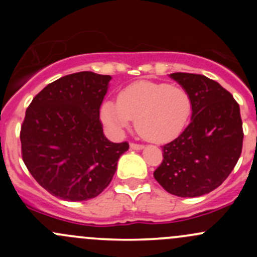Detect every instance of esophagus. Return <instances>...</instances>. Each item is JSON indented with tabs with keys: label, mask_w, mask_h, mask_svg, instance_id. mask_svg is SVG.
<instances>
[{
	"label": "esophagus",
	"mask_w": 257,
	"mask_h": 257,
	"mask_svg": "<svg viewBox=\"0 0 257 257\" xmlns=\"http://www.w3.org/2000/svg\"><path fill=\"white\" fill-rule=\"evenodd\" d=\"M143 148H144L143 145H141V144H136V143L131 144V149H133V150H142Z\"/></svg>",
	"instance_id": "1"
}]
</instances>
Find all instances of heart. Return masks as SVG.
<instances>
[{"label":"heart","mask_w":257,"mask_h":257,"mask_svg":"<svg viewBox=\"0 0 257 257\" xmlns=\"http://www.w3.org/2000/svg\"><path fill=\"white\" fill-rule=\"evenodd\" d=\"M193 102L184 88L139 80L124 88L118 102L105 100L100 116L114 136H120L136 119L145 141L164 143L177 138L191 115Z\"/></svg>","instance_id":"obj_1"}]
</instances>
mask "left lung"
Returning a JSON list of instances; mask_svg holds the SVG:
<instances>
[{"mask_svg": "<svg viewBox=\"0 0 257 257\" xmlns=\"http://www.w3.org/2000/svg\"><path fill=\"white\" fill-rule=\"evenodd\" d=\"M169 77L190 94L191 120L163 147L164 159L154 178L173 195H205L224 183L240 158L243 133L239 104L205 76L178 72Z\"/></svg>", "mask_w": 257, "mask_h": 257, "instance_id": "left-lung-1", "label": "left lung"}]
</instances>
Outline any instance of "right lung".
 Listing matches in <instances>:
<instances>
[{"label": "right lung", "mask_w": 257, "mask_h": 257, "mask_svg": "<svg viewBox=\"0 0 257 257\" xmlns=\"http://www.w3.org/2000/svg\"><path fill=\"white\" fill-rule=\"evenodd\" d=\"M110 76L78 72L43 88L21 126L22 158L32 177L62 200L99 195L129 144L105 138L99 109Z\"/></svg>", "instance_id": "obj_1"}]
</instances>
